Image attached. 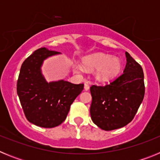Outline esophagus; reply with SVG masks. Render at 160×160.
I'll list each match as a JSON object with an SVG mask.
<instances>
[{
  "label": "esophagus",
  "instance_id": "obj_1",
  "mask_svg": "<svg viewBox=\"0 0 160 160\" xmlns=\"http://www.w3.org/2000/svg\"><path fill=\"white\" fill-rule=\"evenodd\" d=\"M84 90H86V91H87V90H90V86H89V84L88 83H85L84 84Z\"/></svg>",
  "mask_w": 160,
  "mask_h": 160
}]
</instances>
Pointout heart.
<instances>
[{
	"mask_svg": "<svg viewBox=\"0 0 160 160\" xmlns=\"http://www.w3.org/2000/svg\"><path fill=\"white\" fill-rule=\"evenodd\" d=\"M82 64L85 70L94 71V78L98 82H110L116 78L122 70V62L118 58L111 57L110 54L95 53L82 58ZM81 66H77L74 70L77 72L83 70Z\"/></svg>",
	"mask_w": 160,
	"mask_h": 160,
	"instance_id": "obj_1",
	"label": "heart"
}]
</instances>
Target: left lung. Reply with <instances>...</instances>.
I'll return each instance as SVG.
<instances>
[{
  "label": "left lung",
  "instance_id": "8db88e82",
  "mask_svg": "<svg viewBox=\"0 0 160 160\" xmlns=\"http://www.w3.org/2000/svg\"><path fill=\"white\" fill-rule=\"evenodd\" d=\"M125 55L127 64L122 75L105 87H90L91 119L104 131L128 125L143 100L145 87L142 67L128 52Z\"/></svg>",
  "mask_w": 160,
  "mask_h": 160
}]
</instances>
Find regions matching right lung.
Here are the masks:
<instances>
[{
    "instance_id": "1",
    "label": "right lung",
    "mask_w": 160,
    "mask_h": 160,
    "mask_svg": "<svg viewBox=\"0 0 160 160\" xmlns=\"http://www.w3.org/2000/svg\"><path fill=\"white\" fill-rule=\"evenodd\" d=\"M60 54L47 48L35 50L22 63L17 92L29 122L45 128H55L66 119L70 105L81 94L84 85L65 80L48 82L42 71L44 61Z\"/></svg>"
}]
</instances>
